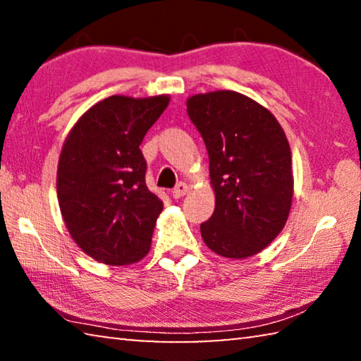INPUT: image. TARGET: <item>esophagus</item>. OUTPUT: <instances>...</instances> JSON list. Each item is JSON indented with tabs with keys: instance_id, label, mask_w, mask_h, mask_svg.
Listing matches in <instances>:
<instances>
[{
	"instance_id": "obj_1",
	"label": "esophagus",
	"mask_w": 361,
	"mask_h": 361,
	"mask_svg": "<svg viewBox=\"0 0 361 361\" xmlns=\"http://www.w3.org/2000/svg\"><path fill=\"white\" fill-rule=\"evenodd\" d=\"M189 192V186L186 185V183H178V185H176L175 188H173V191H172V195L175 199H181L183 195H186Z\"/></svg>"
}]
</instances>
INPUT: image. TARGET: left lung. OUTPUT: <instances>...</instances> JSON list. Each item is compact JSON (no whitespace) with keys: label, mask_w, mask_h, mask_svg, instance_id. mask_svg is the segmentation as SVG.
<instances>
[{"label":"left lung","mask_w":361,"mask_h":361,"mask_svg":"<svg viewBox=\"0 0 361 361\" xmlns=\"http://www.w3.org/2000/svg\"><path fill=\"white\" fill-rule=\"evenodd\" d=\"M210 159L215 212L200 224L205 245L223 258L262 252L285 228L293 204L291 149L271 111L234 90L186 100Z\"/></svg>","instance_id":"1"}]
</instances>
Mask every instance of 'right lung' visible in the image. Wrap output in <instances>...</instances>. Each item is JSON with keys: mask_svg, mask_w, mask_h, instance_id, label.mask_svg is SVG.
Returning a JSON list of instances; mask_svg holds the SVG:
<instances>
[{"mask_svg": "<svg viewBox=\"0 0 361 361\" xmlns=\"http://www.w3.org/2000/svg\"><path fill=\"white\" fill-rule=\"evenodd\" d=\"M169 95H111L90 106L66 135L57 167V199L71 239L108 266L143 259L164 209L145 181L140 151Z\"/></svg>", "mask_w": 361, "mask_h": 361, "instance_id": "obj_1", "label": "right lung"}]
</instances>
